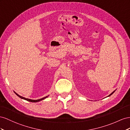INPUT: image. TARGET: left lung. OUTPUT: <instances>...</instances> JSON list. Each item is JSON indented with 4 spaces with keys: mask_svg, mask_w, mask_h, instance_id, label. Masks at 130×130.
I'll return each instance as SVG.
<instances>
[{
    "mask_svg": "<svg viewBox=\"0 0 130 130\" xmlns=\"http://www.w3.org/2000/svg\"><path fill=\"white\" fill-rule=\"evenodd\" d=\"M115 91H116V90H115ZM115 91H113V92H112V93H111V94H110V95H109V96H110V95H112V94H113V93H114V92H115Z\"/></svg>",
    "mask_w": 130,
    "mask_h": 130,
    "instance_id": "1",
    "label": "left lung"
}]
</instances>
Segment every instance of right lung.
Wrapping results in <instances>:
<instances>
[{
    "mask_svg": "<svg viewBox=\"0 0 130 130\" xmlns=\"http://www.w3.org/2000/svg\"><path fill=\"white\" fill-rule=\"evenodd\" d=\"M14 93H15L18 97L19 98H20L21 99H24V100H27V101H29V102H39V101H41V100H43V99H45L46 98H47V97H48V96H46V97H44V98H42V99H39V100H31V99H26V98H23V97H22V96H21L20 95H19L18 94H17L16 92H14Z\"/></svg>",
    "mask_w": 130,
    "mask_h": 130,
    "instance_id": "add662e5",
    "label": "right lung"
}]
</instances>
